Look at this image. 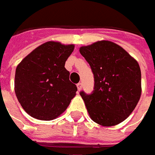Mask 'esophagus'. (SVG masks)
Returning <instances> with one entry per match:
<instances>
[{"instance_id": "34e87169", "label": "esophagus", "mask_w": 155, "mask_h": 155, "mask_svg": "<svg viewBox=\"0 0 155 155\" xmlns=\"http://www.w3.org/2000/svg\"><path fill=\"white\" fill-rule=\"evenodd\" d=\"M77 87H78V91H80L81 89H82V83H78V84H77Z\"/></svg>"}]
</instances>
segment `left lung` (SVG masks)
<instances>
[{"label": "left lung", "instance_id": "left-lung-1", "mask_svg": "<svg viewBox=\"0 0 155 155\" xmlns=\"http://www.w3.org/2000/svg\"><path fill=\"white\" fill-rule=\"evenodd\" d=\"M79 51L94 74V91L80 95L91 120L104 127L123 122L134 110L141 94L138 62L122 47L109 40L81 46Z\"/></svg>", "mask_w": 155, "mask_h": 155}]
</instances>
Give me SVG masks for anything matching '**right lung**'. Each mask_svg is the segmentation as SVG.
I'll return each mask as SVG.
<instances>
[{
    "label": "right lung",
    "instance_id": "obj_1",
    "mask_svg": "<svg viewBox=\"0 0 155 155\" xmlns=\"http://www.w3.org/2000/svg\"><path fill=\"white\" fill-rule=\"evenodd\" d=\"M73 50L74 45L48 41L35 48L17 65L15 95L29 116L51 121L67 109L78 91L64 67Z\"/></svg>",
    "mask_w": 155,
    "mask_h": 155
}]
</instances>
